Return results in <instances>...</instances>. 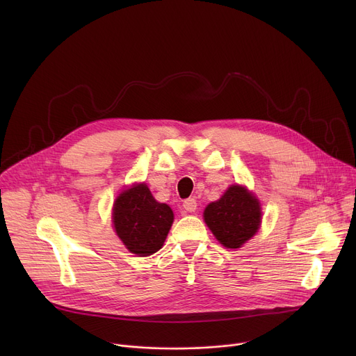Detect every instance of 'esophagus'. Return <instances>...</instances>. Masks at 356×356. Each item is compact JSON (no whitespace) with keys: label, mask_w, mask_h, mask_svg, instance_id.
<instances>
[{"label":"esophagus","mask_w":356,"mask_h":356,"mask_svg":"<svg viewBox=\"0 0 356 356\" xmlns=\"http://www.w3.org/2000/svg\"><path fill=\"white\" fill-rule=\"evenodd\" d=\"M183 209L188 213H194L197 210V201L194 198H187L183 202Z\"/></svg>","instance_id":"obj_1"}]
</instances>
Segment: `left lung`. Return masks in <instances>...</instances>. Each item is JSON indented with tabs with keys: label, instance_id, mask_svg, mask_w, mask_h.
<instances>
[{
	"label": "left lung",
	"instance_id": "obj_1",
	"mask_svg": "<svg viewBox=\"0 0 356 356\" xmlns=\"http://www.w3.org/2000/svg\"><path fill=\"white\" fill-rule=\"evenodd\" d=\"M261 216L259 201L238 184L204 210V221L214 236L231 249L239 248L257 234Z\"/></svg>",
	"mask_w": 356,
	"mask_h": 356
}]
</instances>
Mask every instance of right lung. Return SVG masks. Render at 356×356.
I'll return each mask as SVG.
<instances>
[{
    "label": "right lung",
    "instance_id": "1",
    "mask_svg": "<svg viewBox=\"0 0 356 356\" xmlns=\"http://www.w3.org/2000/svg\"><path fill=\"white\" fill-rule=\"evenodd\" d=\"M113 221L117 235L132 253L149 257L162 248L173 224V211L158 202L146 184H138L118 195Z\"/></svg>",
    "mask_w": 356,
    "mask_h": 356
}]
</instances>
